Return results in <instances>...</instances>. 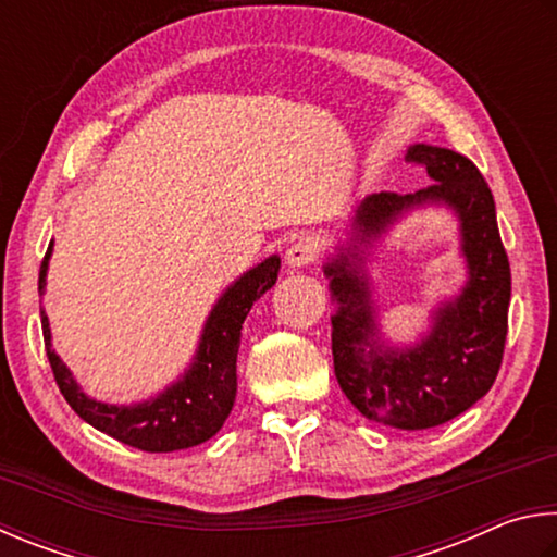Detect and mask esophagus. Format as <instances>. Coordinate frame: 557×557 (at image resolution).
<instances>
[{
  "label": "esophagus",
  "instance_id": "34e87169",
  "mask_svg": "<svg viewBox=\"0 0 557 557\" xmlns=\"http://www.w3.org/2000/svg\"><path fill=\"white\" fill-rule=\"evenodd\" d=\"M315 259H318V244L313 239H308V237L296 239L286 249V263L290 269L308 267V263H313Z\"/></svg>",
  "mask_w": 557,
  "mask_h": 557
}]
</instances>
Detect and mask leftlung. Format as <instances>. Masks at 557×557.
I'll list each match as a JSON object with an SVG mask.
<instances>
[{"label":"left lung","instance_id":"obj_1","mask_svg":"<svg viewBox=\"0 0 557 557\" xmlns=\"http://www.w3.org/2000/svg\"><path fill=\"white\" fill-rule=\"evenodd\" d=\"M406 161L425 165L435 181L408 195L374 193L357 205L352 239L325 263L337 304L333 362L337 384L369 421L398 431H425L465 413L499 374L509 330L511 269L496 227L486 181L467 156L416 144ZM443 201L461 220L468 284L434 314V327L413 348H386L377 339L371 289L361 267L363 247L404 211Z\"/></svg>","mask_w":557,"mask_h":557}]
</instances>
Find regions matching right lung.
<instances>
[{
	"label": "right lung",
	"instance_id": "right-lung-1",
	"mask_svg": "<svg viewBox=\"0 0 557 557\" xmlns=\"http://www.w3.org/2000/svg\"><path fill=\"white\" fill-rule=\"evenodd\" d=\"M53 242L38 271V294L46 288L48 259ZM281 259H263L224 290L205 320L198 352L185 374L165 392L149 401L132 406H112L85 396L61 357L53 352L51 327L41 310V327L46 355L51 362L55 384L71 404L73 411L97 431L112 435L114 441L132 445L144 453H173L200 445L220 431L237 396V352L242 339V323L249 315L253 300H259L276 284Z\"/></svg>",
	"mask_w": 557,
	"mask_h": 557
}]
</instances>
